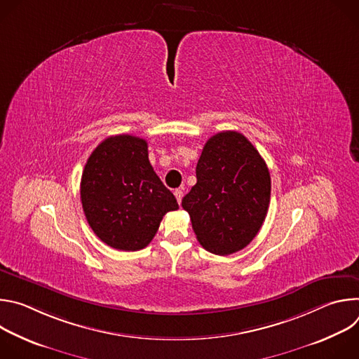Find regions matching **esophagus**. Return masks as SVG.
<instances>
[{
    "mask_svg": "<svg viewBox=\"0 0 359 359\" xmlns=\"http://www.w3.org/2000/svg\"><path fill=\"white\" fill-rule=\"evenodd\" d=\"M175 196H176L177 203L180 204V203H182V198H183V190H182V189H176V190H175Z\"/></svg>",
    "mask_w": 359,
    "mask_h": 359,
    "instance_id": "esophagus-1",
    "label": "esophagus"
}]
</instances>
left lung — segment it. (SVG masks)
Masks as SVG:
<instances>
[{
  "mask_svg": "<svg viewBox=\"0 0 359 359\" xmlns=\"http://www.w3.org/2000/svg\"><path fill=\"white\" fill-rule=\"evenodd\" d=\"M196 177L182 206L198 243L217 255L243 250L260 231L270 204V172L259 150L238 132L216 133L203 147Z\"/></svg>",
  "mask_w": 359,
  "mask_h": 359,
  "instance_id": "obj_1",
  "label": "left lung"
}]
</instances>
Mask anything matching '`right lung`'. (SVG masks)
Wrapping results in <instances>:
<instances>
[{"label":"right lung","instance_id":"1","mask_svg":"<svg viewBox=\"0 0 359 359\" xmlns=\"http://www.w3.org/2000/svg\"><path fill=\"white\" fill-rule=\"evenodd\" d=\"M81 201L93 233L122 251L144 248L163 216L179 209L149 162L147 142L132 135L111 136L90 153L82 172Z\"/></svg>","mask_w":359,"mask_h":359}]
</instances>
